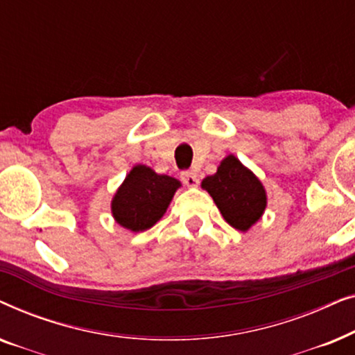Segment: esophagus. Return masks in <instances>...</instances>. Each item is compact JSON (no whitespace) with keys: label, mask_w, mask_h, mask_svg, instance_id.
Masks as SVG:
<instances>
[{"label":"esophagus","mask_w":355,"mask_h":355,"mask_svg":"<svg viewBox=\"0 0 355 355\" xmlns=\"http://www.w3.org/2000/svg\"><path fill=\"white\" fill-rule=\"evenodd\" d=\"M181 181L186 184L187 187H197L198 184V178L193 171H182L181 173Z\"/></svg>","instance_id":"esophagus-1"}]
</instances>
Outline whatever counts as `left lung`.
Returning <instances> with one entry per match:
<instances>
[{
    "mask_svg": "<svg viewBox=\"0 0 355 355\" xmlns=\"http://www.w3.org/2000/svg\"><path fill=\"white\" fill-rule=\"evenodd\" d=\"M221 215L239 231L250 230L266 208V192L260 179L234 155H227L216 173L202 181Z\"/></svg>",
    "mask_w": 355,
    "mask_h": 355,
    "instance_id": "obj_1",
    "label": "left lung"
}]
</instances>
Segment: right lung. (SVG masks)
Here are the masks:
<instances>
[{
    "label": "right lung",
    "instance_id": "add662e5",
    "mask_svg": "<svg viewBox=\"0 0 355 355\" xmlns=\"http://www.w3.org/2000/svg\"><path fill=\"white\" fill-rule=\"evenodd\" d=\"M181 187L178 179L157 174L145 164H135L111 200L116 223L125 230L139 232L159 221Z\"/></svg>",
    "mask_w": 355,
    "mask_h": 355
}]
</instances>
